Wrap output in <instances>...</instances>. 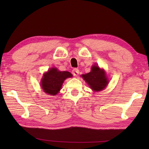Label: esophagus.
<instances>
[{
	"label": "esophagus",
	"mask_w": 149,
	"mask_h": 149,
	"mask_svg": "<svg viewBox=\"0 0 149 149\" xmlns=\"http://www.w3.org/2000/svg\"><path fill=\"white\" fill-rule=\"evenodd\" d=\"M79 74V70L78 69L75 68L72 70V74L74 75V76H77L78 74Z\"/></svg>",
	"instance_id": "1"
}]
</instances>
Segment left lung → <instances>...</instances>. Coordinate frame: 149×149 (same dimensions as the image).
I'll list each match as a JSON object with an SVG mask.
<instances>
[{
	"label": "left lung",
	"mask_w": 149,
	"mask_h": 149,
	"mask_svg": "<svg viewBox=\"0 0 149 149\" xmlns=\"http://www.w3.org/2000/svg\"><path fill=\"white\" fill-rule=\"evenodd\" d=\"M91 72L83 74L81 77L94 91H100L105 88L109 83L106 72L98 65H94L91 68Z\"/></svg>",
	"instance_id": "8db88e82"
}]
</instances>
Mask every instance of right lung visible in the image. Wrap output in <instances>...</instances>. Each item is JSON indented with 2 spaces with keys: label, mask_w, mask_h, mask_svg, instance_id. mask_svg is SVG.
I'll return each instance as SVG.
<instances>
[{
  "label": "right lung",
  "mask_w": 149,
  "mask_h": 149,
  "mask_svg": "<svg viewBox=\"0 0 149 149\" xmlns=\"http://www.w3.org/2000/svg\"><path fill=\"white\" fill-rule=\"evenodd\" d=\"M72 77L70 72L59 71L57 68H51L44 73L41 81V86L44 92L52 96L56 95L59 92L66 79Z\"/></svg>",
  "instance_id": "right-lung-1"
}]
</instances>
